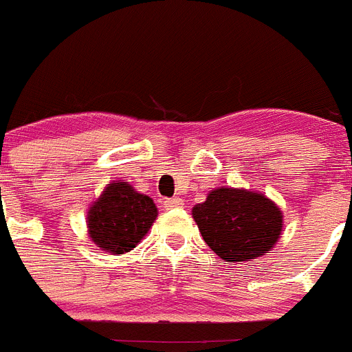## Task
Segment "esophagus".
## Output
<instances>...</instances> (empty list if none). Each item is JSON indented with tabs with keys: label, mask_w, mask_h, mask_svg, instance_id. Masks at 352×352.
Here are the masks:
<instances>
[{
	"label": "esophagus",
	"mask_w": 352,
	"mask_h": 352,
	"mask_svg": "<svg viewBox=\"0 0 352 352\" xmlns=\"http://www.w3.org/2000/svg\"><path fill=\"white\" fill-rule=\"evenodd\" d=\"M164 208H180L182 207V199L179 198V196H173V198H166L163 201Z\"/></svg>",
	"instance_id": "34e87169"
}]
</instances>
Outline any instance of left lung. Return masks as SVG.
<instances>
[{
	"mask_svg": "<svg viewBox=\"0 0 352 352\" xmlns=\"http://www.w3.org/2000/svg\"><path fill=\"white\" fill-rule=\"evenodd\" d=\"M199 233L226 261H251L270 251L283 231V215L267 196L221 188L192 208Z\"/></svg>",
	"mask_w": 352,
	"mask_h": 352,
	"instance_id": "obj_1",
	"label": "left lung"
}]
</instances>
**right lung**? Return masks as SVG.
Masks as SVG:
<instances>
[{
  "mask_svg": "<svg viewBox=\"0 0 352 352\" xmlns=\"http://www.w3.org/2000/svg\"><path fill=\"white\" fill-rule=\"evenodd\" d=\"M156 215L157 208L148 196L126 182H113L91 207L87 226L98 247L112 254H124L144 239Z\"/></svg>",
  "mask_w": 352,
  "mask_h": 352,
  "instance_id": "obj_1",
  "label": "right lung"
}]
</instances>
